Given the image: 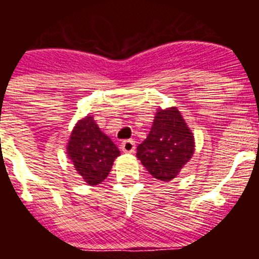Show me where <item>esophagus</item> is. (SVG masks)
<instances>
[{
    "instance_id": "esophagus-1",
    "label": "esophagus",
    "mask_w": 259,
    "mask_h": 259,
    "mask_svg": "<svg viewBox=\"0 0 259 259\" xmlns=\"http://www.w3.org/2000/svg\"><path fill=\"white\" fill-rule=\"evenodd\" d=\"M122 150L124 153H134L136 149V144L134 140H124L122 141V145H120Z\"/></svg>"
}]
</instances>
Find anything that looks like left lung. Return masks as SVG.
Returning <instances> with one entry per match:
<instances>
[{
    "label": "left lung",
    "instance_id": "8db88e82",
    "mask_svg": "<svg viewBox=\"0 0 259 259\" xmlns=\"http://www.w3.org/2000/svg\"><path fill=\"white\" fill-rule=\"evenodd\" d=\"M194 152L193 134L176 107L158 110L152 130L137 146V158L153 178L170 182Z\"/></svg>",
    "mask_w": 259,
    "mask_h": 259
}]
</instances>
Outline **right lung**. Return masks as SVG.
<instances>
[{"instance_id": "obj_1", "label": "right lung", "mask_w": 259, "mask_h": 259, "mask_svg": "<svg viewBox=\"0 0 259 259\" xmlns=\"http://www.w3.org/2000/svg\"><path fill=\"white\" fill-rule=\"evenodd\" d=\"M67 154L75 170L88 184L104 182L120 152L109 137L100 131L92 116L81 119L71 134Z\"/></svg>"}]
</instances>
